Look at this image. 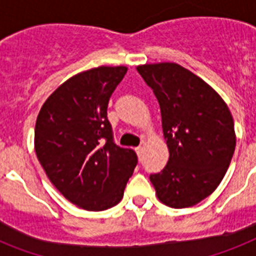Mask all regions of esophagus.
<instances>
[{
  "label": "esophagus",
  "instance_id": "obj_1",
  "mask_svg": "<svg viewBox=\"0 0 256 256\" xmlns=\"http://www.w3.org/2000/svg\"><path fill=\"white\" fill-rule=\"evenodd\" d=\"M142 150H143V147H142V146L136 147V148H135V152L138 154V155H140V152H142Z\"/></svg>",
  "mask_w": 256,
  "mask_h": 256
}]
</instances>
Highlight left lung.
I'll list each match as a JSON object with an SVG mask.
<instances>
[{
    "instance_id": "left-lung-1",
    "label": "left lung",
    "mask_w": 256,
    "mask_h": 256,
    "mask_svg": "<svg viewBox=\"0 0 256 256\" xmlns=\"http://www.w3.org/2000/svg\"><path fill=\"white\" fill-rule=\"evenodd\" d=\"M136 70L158 98L170 159L150 175L158 198L182 209L214 192L236 150L232 113L202 78L176 63L138 66Z\"/></svg>"
}]
</instances>
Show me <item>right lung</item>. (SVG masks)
Returning a JSON list of instances; mask_svg holds the SVG:
<instances>
[{
	"label": "right lung",
	"instance_id": "obj_1",
	"mask_svg": "<svg viewBox=\"0 0 256 256\" xmlns=\"http://www.w3.org/2000/svg\"><path fill=\"white\" fill-rule=\"evenodd\" d=\"M124 66L74 74L43 104L35 124V152L50 182L78 208L100 212L117 205L138 163L132 148L113 140L108 120L112 93Z\"/></svg>",
	"mask_w": 256,
	"mask_h": 256
}]
</instances>
